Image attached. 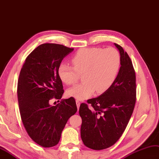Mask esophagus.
I'll return each instance as SVG.
<instances>
[{"instance_id": "34e87169", "label": "esophagus", "mask_w": 159, "mask_h": 159, "mask_svg": "<svg viewBox=\"0 0 159 159\" xmlns=\"http://www.w3.org/2000/svg\"><path fill=\"white\" fill-rule=\"evenodd\" d=\"M76 106H77V108H78V109H79V107H80V102L79 101V100H76Z\"/></svg>"}]
</instances>
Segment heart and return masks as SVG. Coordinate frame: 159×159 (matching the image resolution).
I'll use <instances>...</instances> for the list:
<instances>
[{"mask_svg":"<svg viewBox=\"0 0 159 159\" xmlns=\"http://www.w3.org/2000/svg\"><path fill=\"white\" fill-rule=\"evenodd\" d=\"M74 66L61 63L58 76L66 84H75L83 75V82L68 89V97L84 100L94 92L98 94L106 91L116 79L120 70L121 58L118 51L113 48H83L72 58Z\"/></svg>","mask_w":159,"mask_h":159,"instance_id":"obj_1","label":"heart"}]
</instances>
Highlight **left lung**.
I'll use <instances>...</instances> for the list:
<instances>
[{
	"label": "left lung",
	"mask_w": 159,
	"mask_h": 159,
	"mask_svg": "<svg viewBox=\"0 0 159 159\" xmlns=\"http://www.w3.org/2000/svg\"><path fill=\"white\" fill-rule=\"evenodd\" d=\"M121 66L116 79L106 91L81 103L80 136L84 144L93 150L110 147L120 139L127 126L136 103V75L131 59L120 45Z\"/></svg>",
	"instance_id": "left-lung-1"
}]
</instances>
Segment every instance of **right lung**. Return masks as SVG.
<instances>
[{
  "mask_svg": "<svg viewBox=\"0 0 159 159\" xmlns=\"http://www.w3.org/2000/svg\"><path fill=\"white\" fill-rule=\"evenodd\" d=\"M74 50L63 45L43 43L27 56L20 72L17 97L21 120L28 135L45 148L58 143L68 120L77 111L75 99H62L55 106L52 99L64 93L58 67Z\"/></svg>",
  "mask_w": 159,
  "mask_h": 159,
  "instance_id": "obj_1",
  "label": "right lung"
}]
</instances>
